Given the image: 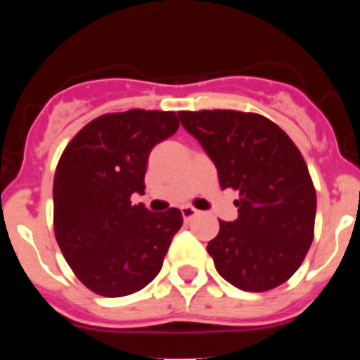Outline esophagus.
<instances>
[{
	"label": "esophagus",
	"instance_id": "esophagus-1",
	"mask_svg": "<svg viewBox=\"0 0 360 360\" xmlns=\"http://www.w3.org/2000/svg\"><path fill=\"white\" fill-rule=\"evenodd\" d=\"M181 214H183L184 221H190V219H193L195 216H197V214H198V210L195 209V207H190V205H186V207H183V209H181Z\"/></svg>",
	"mask_w": 360,
	"mask_h": 360
}]
</instances>
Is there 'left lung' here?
<instances>
[{
    "mask_svg": "<svg viewBox=\"0 0 360 360\" xmlns=\"http://www.w3.org/2000/svg\"><path fill=\"white\" fill-rule=\"evenodd\" d=\"M202 144L223 190H238V217L219 221L209 242L216 270L249 292L278 288L301 266L314 240L317 195L291 137L266 116L233 110L179 111Z\"/></svg>",
    "mask_w": 360,
    "mask_h": 360,
    "instance_id": "left-lung-1",
    "label": "left lung"
}]
</instances>
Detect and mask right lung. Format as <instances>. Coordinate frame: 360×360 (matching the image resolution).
I'll return each mask as SVG.
<instances>
[{"label": "right lung", "instance_id": "add662e5", "mask_svg": "<svg viewBox=\"0 0 360 360\" xmlns=\"http://www.w3.org/2000/svg\"><path fill=\"white\" fill-rule=\"evenodd\" d=\"M174 111L108 112L86 123L60 155L53 177V231L85 288L106 297L141 291L162 270L179 209L132 205L144 193L151 150L176 134Z\"/></svg>", "mask_w": 360, "mask_h": 360}]
</instances>
